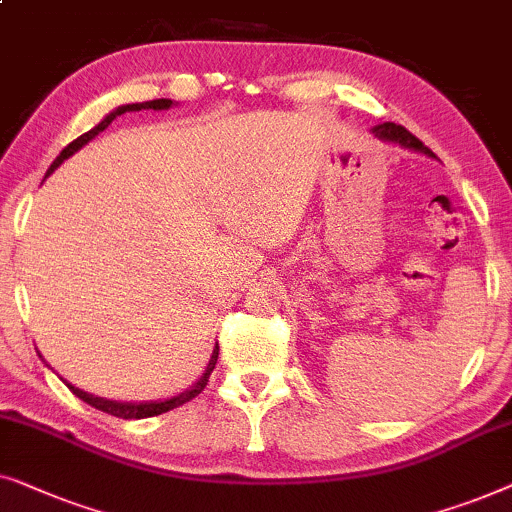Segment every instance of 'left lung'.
<instances>
[{"label": "left lung", "mask_w": 512, "mask_h": 512, "mask_svg": "<svg viewBox=\"0 0 512 512\" xmlns=\"http://www.w3.org/2000/svg\"><path fill=\"white\" fill-rule=\"evenodd\" d=\"M373 136H378L380 141H387V143H397V146L406 148V150H413V153H422L427 157H434V153L424 146L420 139H415L413 134L408 132V129H403L401 125H394V122H383V125H376L371 129Z\"/></svg>", "instance_id": "1"}]
</instances>
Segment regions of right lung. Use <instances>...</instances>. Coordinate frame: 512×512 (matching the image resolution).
<instances>
[{
	"label": "right lung",
	"mask_w": 512,
	"mask_h": 512,
	"mask_svg": "<svg viewBox=\"0 0 512 512\" xmlns=\"http://www.w3.org/2000/svg\"><path fill=\"white\" fill-rule=\"evenodd\" d=\"M174 104H176V102H171V99H153V102L118 106V109H113L109 115H106V118H104L102 122H99V125L92 127L90 132H85V134L78 136L76 141H71L69 146L64 148L62 153L55 157V162L50 164V169L46 171V176L53 174V171H55L57 167H60V164H62L64 160H69L71 155L78 153V150H81V148L85 146V143H90L92 139H95V136H97L99 132H104V129L109 127L111 122H113L115 118H118V115L127 113V111H148V109H153V111H167V109H171V106H174ZM218 352H220V348H218V343H215V348H213V352H211V359H208L204 373H201V376H199L197 380H194V383H192L190 387H187L185 392L176 394V397H169V399H157V401H113V399L95 397V394L78 390V387L71 385L69 380H64V385H67L69 390L74 392L78 399H83L85 403H90L92 408L102 410V413L122 417V420H141V417H153V415L167 413V410H174V408L183 406V403H187L190 399L197 397V394H201V390H204V387L208 385V378H211V373H213V369H215V362H218ZM46 366H48V364H46Z\"/></svg>",
	"instance_id": "obj_1"
}]
</instances>
